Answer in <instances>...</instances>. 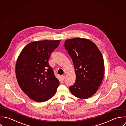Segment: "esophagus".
<instances>
[{
    "instance_id": "1",
    "label": "esophagus",
    "mask_w": 126,
    "mask_h": 126,
    "mask_svg": "<svg viewBox=\"0 0 126 126\" xmlns=\"http://www.w3.org/2000/svg\"><path fill=\"white\" fill-rule=\"evenodd\" d=\"M65 76H65V75H62V79H64L65 78Z\"/></svg>"
}]
</instances>
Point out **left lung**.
Here are the masks:
<instances>
[{
	"label": "left lung",
	"mask_w": 126,
	"mask_h": 126,
	"mask_svg": "<svg viewBox=\"0 0 126 126\" xmlns=\"http://www.w3.org/2000/svg\"><path fill=\"white\" fill-rule=\"evenodd\" d=\"M64 46L72 59L76 75V82L70 91L77 98H89L96 92L103 79L102 54L97 46L87 38L67 39Z\"/></svg>",
	"instance_id": "1"
}]
</instances>
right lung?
<instances>
[{"label": "right lung", "mask_w": 126, "mask_h": 126, "mask_svg": "<svg viewBox=\"0 0 126 126\" xmlns=\"http://www.w3.org/2000/svg\"><path fill=\"white\" fill-rule=\"evenodd\" d=\"M60 40L30 42L21 50L16 62V75L22 91L37 102L49 100L55 94L59 81L48 63L50 53Z\"/></svg>", "instance_id": "right-lung-1"}]
</instances>
